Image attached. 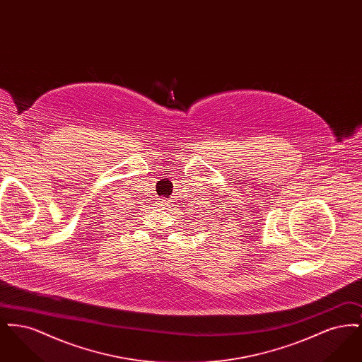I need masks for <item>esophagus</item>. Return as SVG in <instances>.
Returning <instances> with one entry per match:
<instances>
[{
  "mask_svg": "<svg viewBox=\"0 0 362 362\" xmlns=\"http://www.w3.org/2000/svg\"><path fill=\"white\" fill-rule=\"evenodd\" d=\"M171 202H173V201H167V199H160V201H158V206L163 207V209H168V210H170V207H171V205H173Z\"/></svg>",
  "mask_w": 362,
  "mask_h": 362,
  "instance_id": "esophagus-1",
  "label": "esophagus"
}]
</instances>
